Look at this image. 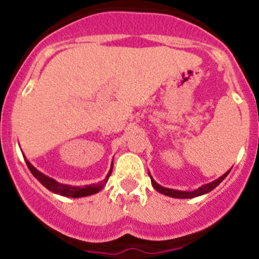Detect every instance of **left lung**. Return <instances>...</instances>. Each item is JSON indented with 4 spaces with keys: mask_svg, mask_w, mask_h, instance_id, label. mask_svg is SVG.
Segmentation results:
<instances>
[{
    "mask_svg": "<svg viewBox=\"0 0 259 259\" xmlns=\"http://www.w3.org/2000/svg\"><path fill=\"white\" fill-rule=\"evenodd\" d=\"M229 171H231V169H229V170L227 171V173H224L222 177H219L218 179L214 180V182L202 185V187H199V188H198V189L193 190V192H184V190H176V189H170V188L161 187L160 184H158V183H156L155 180L151 178L150 173H149V177H150L151 185H153V187H154V189L158 190V192L161 193V194L168 195V197H171V198H178V199H179V198H180V199H190V198L199 197V195L207 194V193L211 192V190H213L214 188L218 187V185L221 184V183L223 182L224 179H226V177L228 176Z\"/></svg>",
    "mask_w": 259,
    "mask_h": 259,
    "instance_id": "obj_1",
    "label": "left lung"
}]
</instances>
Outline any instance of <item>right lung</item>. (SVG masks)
<instances>
[{
    "instance_id": "obj_1",
    "label": "right lung",
    "mask_w": 259,
    "mask_h": 259,
    "mask_svg": "<svg viewBox=\"0 0 259 259\" xmlns=\"http://www.w3.org/2000/svg\"><path fill=\"white\" fill-rule=\"evenodd\" d=\"M25 161L26 164H27L30 171L32 173V176L35 177V178L37 179L44 187L48 188L50 192L55 193V194H60L62 195V197H69V198H81V197H88V195L96 194V193L100 192V190L105 187V184L108 183L109 177H110L111 171H113V163H111V168L110 170H109L108 176L105 177V179L101 180L100 183H98V184H89V185H85V187H76V185L62 184V183L56 182L55 179L45 176V174L41 173L40 170H37V169H36L35 166H33L32 164L26 159V156H25Z\"/></svg>"
}]
</instances>
